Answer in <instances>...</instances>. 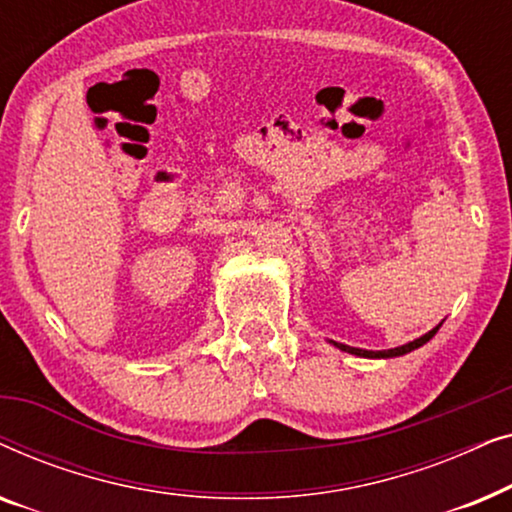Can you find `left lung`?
<instances>
[{
    "mask_svg": "<svg viewBox=\"0 0 512 512\" xmlns=\"http://www.w3.org/2000/svg\"><path fill=\"white\" fill-rule=\"evenodd\" d=\"M438 328H440V326H436V328H433V331H429L426 335H422V338H417V340L408 342V345L396 347V349H384V352H368V349L349 347V345H342V342H333V345L338 347V349H342V352H349V354H356V356H368V359H389V356H403V354L412 352V349H417V347L426 345V342H429V340L433 338V335H436Z\"/></svg>",
    "mask_w": 512,
    "mask_h": 512,
    "instance_id": "1",
    "label": "left lung"
}]
</instances>
